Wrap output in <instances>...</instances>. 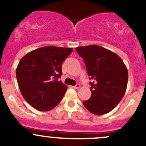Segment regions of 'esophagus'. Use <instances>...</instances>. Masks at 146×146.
Listing matches in <instances>:
<instances>
[{
	"instance_id": "34e87169",
	"label": "esophagus",
	"mask_w": 146,
	"mask_h": 146,
	"mask_svg": "<svg viewBox=\"0 0 146 146\" xmlns=\"http://www.w3.org/2000/svg\"><path fill=\"white\" fill-rule=\"evenodd\" d=\"M73 88L74 89H79L80 87V84H77V85H76L75 86H73Z\"/></svg>"
}]
</instances>
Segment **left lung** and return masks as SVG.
<instances>
[{
  "label": "left lung",
  "mask_w": 146,
  "mask_h": 146,
  "mask_svg": "<svg viewBox=\"0 0 146 146\" xmlns=\"http://www.w3.org/2000/svg\"><path fill=\"white\" fill-rule=\"evenodd\" d=\"M84 59L90 79L92 96L83 101L87 110L95 115L111 111L125 95L128 70L121 58L113 52L96 45L76 48Z\"/></svg>",
  "instance_id": "obj_1"
}]
</instances>
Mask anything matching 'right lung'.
<instances>
[{
  "label": "right lung",
  "mask_w": 146,
  "mask_h": 146,
  "mask_svg": "<svg viewBox=\"0 0 146 146\" xmlns=\"http://www.w3.org/2000/svg\"><path fill=\"white\" fill-rule=\"evenodd\" d=\"M73 48L46 46L33 50L21 59L16 69L23 97L40 111L53 109L62 100L66 85L58 80L63 61Z\"/></svg>",
  "instance_id": "1"
}]
</instances>
